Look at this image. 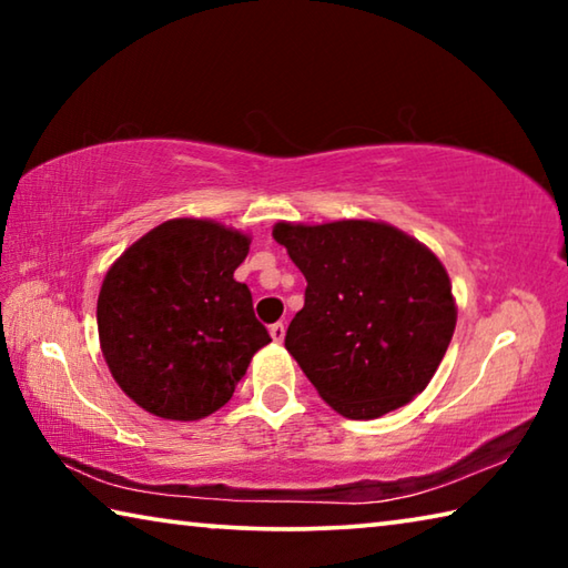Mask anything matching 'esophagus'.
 <instances>
[{
    "instance_id": "1",
    "label": "esophagus",
    "mask_w": 568,
    "mask_h": 568,
    "mask_svg": "<svg viewBox=\"0 0 568 568\" xmlns=\"http://www.w3.org/2000/svg\"><path fill=\"white\" fill-rule=\"evenodd\" d=\"M267 331H271V338H273L275 343H281V341L285 338V325H283L281 321H277V323H273V325H271V328H267Z\"/></svg>"
}]
</instances>
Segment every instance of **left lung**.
I'll return each mask as SVG.
<instances>
[{"label": "left lung", "instance_id": "1", "mask_svg": "<svg viewBox=\"0 0 568 568\" xmlns=\"http://www.w3.org/2000/svg\"><path fill=\"white\" fill-rule=\"evenodd\" d=\"M273 237L305 275V305L285 348L321 398L345 418L368 420L418 396L456 328L438 257L371 220L277 223Z\"/></svg>", "mask_w": 568, "mask_h": 568}]
</instances>
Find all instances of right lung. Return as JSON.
I'll return each mask as SVG.
<instances>
[{"mask_svg":"<svg viewBox=\"0 0 568 568\" xmlns=\"http://www.w3.org/2000/svg\"><path fill=\"white\" fill-rule=\"evenodd\" d=\"M250 240L210 220H168L120 255L98 297L100 345L118 386L152 416L197 420L233 398L271 343L233 273Z\"/></svg>","mask_w":568,"mask_h":568,"instance_id":"1","label":"right lung"}]
</instances>
